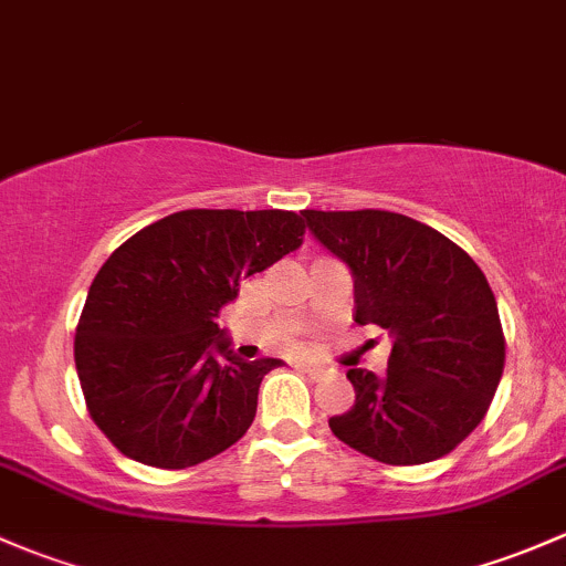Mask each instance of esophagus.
<instances>
[{
    "mask_svg": "<svg viewBox=\"0 0 566 566\" xmlns=\"http://www.w3.org/2000/svg\"><path fill=\"white\" fill-rule=\"evenodd\" d=\"M296 370L305 373V376H311V378H322L324 376V368H318V365H296Z\"/></svg>",
    "mask_w": 566,
    "mask_h": 566,
    "instance_id": "34e87169",
    "label": "esophagus"
}]
</instances>
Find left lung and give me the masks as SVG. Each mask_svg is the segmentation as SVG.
Instances as JSON below:
<instances>
[{
    "mask_svg": "<svg viewBox=\"0 0 566 566\" xmlns=\"http://www.w3.org/2000/svg\"><path fill=\"white\" fill-rule=\"evenodd\" d=\"M305 220L354 275V322L392 335L387 373L352 368L354 409L329 419L343 444L389 465L450 455L485 419L504 373V329L488 277L441 231L387 212Z\"/></svg>",
    "mask_w": 566,
    "mask_h": 566,
    "instance_id": "1",
    "label": "left lung"
}]
</instances>
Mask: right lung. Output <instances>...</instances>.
<instances>
[{"label":"right lung","instance_id":"add662e5","mask_svg":"<svg viewBox=\"0 0 566 566\" xmlns=\"http://www.w3.org/2000/svg\"><path fill=\"white\" fill-rule=\"evenodd\" d=\"M302 237L305 212L182 209L108 255L75 326V370L122 455L188 469L248 433L261 378L283 363L234 357L218 316Z\"/></svg>","mask_w":566,"mask_h":566}]
</instances>
